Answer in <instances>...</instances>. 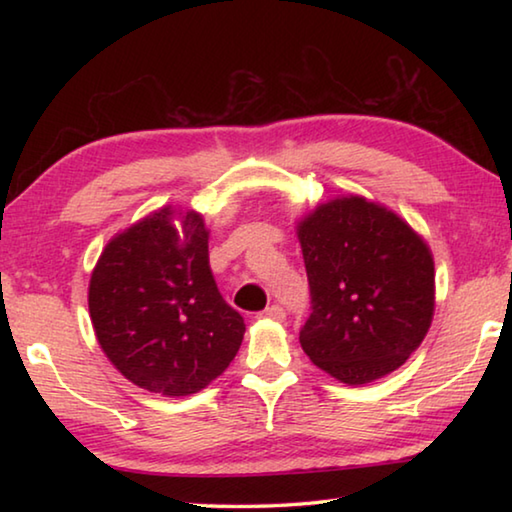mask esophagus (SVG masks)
Listing matches in <instances>:
<instances>
[{"label":"esophagus","instance_id":"obj_1","mask_svg":"<svg viewBox=\"0 0 512 512\" xmlns=\"http://www.w3.org/2000/svg\"><path fill=\"white\" fill-rule=\"evenodd\" d=\"M259 316H264V318H273V320H284V307H280V305H271V307H266L262 314Z\"/></svg>","mask_w":512,"mask_h":512}]
</instances>
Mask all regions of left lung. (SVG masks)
<instances>
[{
	"instance_id": "1",
	"label": "left lung",
	"mask_w": 512,
	"mask_h": 512,
	"mask_svg": "<svg viewBox=\"0 0 512 512\" xmlns=\"http://www.w3.org/2000/svg\"><path fill=\"white\" fill-rule=\"evenodd\" d=\"M311 291L300 329L307 357L343 384H370L402 366L427 336L436 302L433 257L384 205L343 196L298 223Z\"/></svg>"
}]
</instances>
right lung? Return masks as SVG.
Here are the masks:
<instances>
[{"mask_svg": "<svg viewBox=\"0 0 512 512\" xmlns=\"http://www.w3.org/2000/svg\"><path fill=\"white\" fill-rule=\"evenodd\" d=\"M144 216L112 237L90 277L94 334L112 366L149 393H198L230 366L246 325L216 289L203 216Z\"/></svg>", "mask_w": 512, "mask_h": 512, "instance_id": "1", "label": "right lung"}]
</instances>
